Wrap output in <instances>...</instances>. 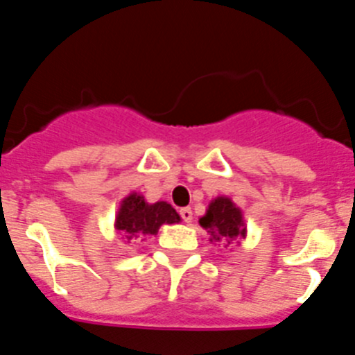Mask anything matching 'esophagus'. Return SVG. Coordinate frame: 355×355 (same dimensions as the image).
Here are the masks:
<instances>
[{"mask_svg":"<svg viewBox=\"0 0 355 355\" xmlns=\"http://www.w3.org/2000/svg\"><path fill=\"white\" fill-rule=\"evenodd\" d=\"M180 213H181V216H183V220L187 222V224H190V222H192V218H193L192 209H190V208H183Z\"/></svg>","mask_w":355,"mask_h":355,"instance_id":"1","label":"esophagus"}]
</instances>
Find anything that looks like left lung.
Segmentation results:
<instances>
[{
    "label": "left lung",
    "mask_w": 355,
    "mask_h": 355,
    "mask_svg": "<svg viewBox=\"0 0 355 355\" xmlns=\"http://www.w3.org/2000/svg\"><path fill=\"white\" fill-rule=\"evenodd\" d=\"M199 225L208 231L211 243H224V247L233 241L240 243L247 236L243 211L227 196H218L209 202L205 215L199 216Z\"/></svg>",
    "instance_id": "8db88e82"
}]
</instances>
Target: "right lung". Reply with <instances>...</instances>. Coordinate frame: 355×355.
Wrapping results in <instances>:
<instances>
[{"mask_svg":"<svg viewBox=\"0 0 355 355\" xmlns=\"http://www.w3.org/2000/svg\"><path fill=\"white\" fill-rule=\"evenodd\" d=\"M181 216L167 200L147 202L139 192L128 193L115 213L114 227L122 233V240L130 243L137 238H146L158 233L163 224H178Z\"/></svg>","mask_w":355,"mask_h":355,"instance_id":"1","label":"right lung"}]
</instances>
